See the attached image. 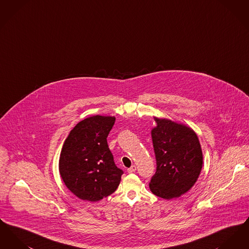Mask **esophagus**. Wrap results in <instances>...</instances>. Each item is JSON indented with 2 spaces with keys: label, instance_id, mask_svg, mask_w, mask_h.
<instances>
[{
  "label": "esophagus",
  "instance_id": "1",
  "mask_svg": "<svg viewBox=\"0 0 249 249\" xmlns=\"http://www.w3.org/2000/svg\"><path fill=\"white\" fill-rule=\"evenodd\" d=\"M136 171V166L135 165H132L130 168H129L128 169V173H134Z\"/></svg>",
  "mask_w": 249,
  "mask_h": 249
}]
</instances>
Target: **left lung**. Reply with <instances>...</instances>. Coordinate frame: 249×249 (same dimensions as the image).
Masks as SVG:
<instances>
[{"mask_svg": "<svg viewBox=\"0 0 249 249\" xmlns=\"http://www.w3.org/2000/svg\"><path fill=\"white\" fill-rule=\"evenodd\" d=\"M152 130L157 168L149 183L156 196L165 200L179 197L192 188L200 176L202 152L193 130L169 119L155 118Z\"/></svg>", "mask_w": 249, "mask_h": 249, "instance_id": "left-lung-1", "label": "left lung"}]
</instances>
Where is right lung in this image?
<instances>
[{
  "label": "right lung",
  "instance_id": "add662e5",
  "mask_svg": "<svg viewBox=\"0 0 249 249\" xmlns=\"http://www.w3.org/2000/svg\"><path fill=\"white\" fill-rule=\"evenodd\" d=\"M114 117L94 116L80 121L63 142L59 174L66 187L81 200L97 201L115 192L123 171L116 165L107 136Z\"/></svg>",
  "mask_w": 249,
  "mask_h": 249
}]
</instances>
